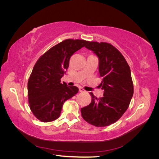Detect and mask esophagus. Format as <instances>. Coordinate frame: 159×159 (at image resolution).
<instances>
[{
  "instance_id": "obj_1",
  "label": "esophagus",
  "mask_w": 159,
  "mask_h": 159,
  "mask_svg": "<svg viewBox=\"0 0 159 159\" xmlns=\"http://www.w3.org/2000/svg\"><path fill=\"white\" fill-rule=\"evenodd\" d=\"M79 91H80V92H81V93H82V92H85V91L84 89H83L82 88H81V87L79 88Z\"/></svg>"
}]
</instances>
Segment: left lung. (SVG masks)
I'll return each instance as SVG.
<instances>
[{
    "instance_id": "1",
    "label": "left lung",
    "mask_w": 159,
    "mask_h": 159,
    "mask_svg": "<svg viewBox=\"0 0 159 159\" xmlns=\"http://www.w3.org/2000/svg\"><path fill=\"white\" fill-rule=\"evenodd\" d=\"M86 48L99 58V86L103 96L98 99L93 93L91 103L81 108V116L95 127H105L116 122L126 111L133 95L131 70L126 60L116 48L107 42H88Z\"/></svg>"
}]
</instances>
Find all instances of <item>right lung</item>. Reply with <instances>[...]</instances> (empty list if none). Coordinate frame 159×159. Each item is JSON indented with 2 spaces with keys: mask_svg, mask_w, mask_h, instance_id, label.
<instances>
[{
  "mask_svg": "<svg viewBox=\"0 0 159 159\" xmlns=\"http://www.w3.org/2000/svg\"><path fill=\"white\" fill-rule=\"evenodd\" d=\"M88 42L65 40L37 60L28 81V97L30 110L40 121L58 118L64 102L78 92L76 86L62 84L60 79L68 68L71 56Z\"/></svg>",
  "mask_w": 159,
  "mask_h": 159,
  "instance_id": "add662e5",
  "label": "right lung"
}]
</instances>
